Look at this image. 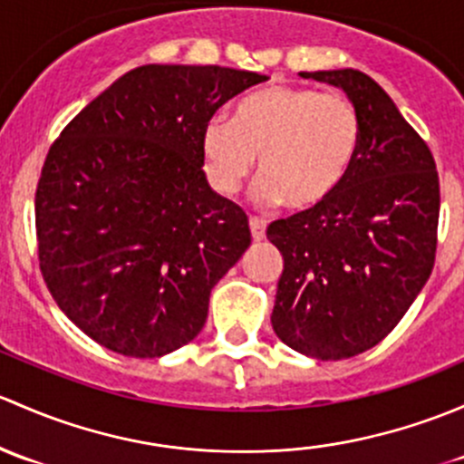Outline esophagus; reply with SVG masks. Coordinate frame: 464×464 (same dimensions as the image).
I'll list each match as a JSON object with an SVG mask.
<instances>
[{"instance_id": "esophagus-1", "label": "esophagus", "mask_w": 464, "mask_h": 464, "mask_svg": "<svg viewBox=\"0 0 464 464\" xmlns=\"http://www.w3.org/2000/svg\"><path fill=\"white\" fill-rule=\"evenodd\" d=\"M250 232H252V238H255V241H264L266 221H261V218H256V217H250Z\"/></svg>"}]
</instances>
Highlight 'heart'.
I'll return each mask as SVG.
<instances>
[{
  "mask_svg": "<svg viewBox=\"0 0 464 464\" xmlns=\"http://www.w3.org/2000/svg\"><path fill=\"white\" fill-rule=\"evenodd\" d=\"M362 121L343 93L275 84L247 95L232 122H208L200 136L209 185L230 197L259 159L256 197L299 212L326 203L357 159Z\"/></svg>",
  "mask_w": 464,
  "mask_h": 464,
  "instance_id": "1",
  "label": "heart"
}]
</instances>
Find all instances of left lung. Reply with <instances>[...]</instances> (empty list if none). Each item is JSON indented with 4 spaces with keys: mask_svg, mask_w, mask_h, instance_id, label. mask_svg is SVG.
<instances>
[{
    "mask_svg": "<svg viewBox=\"0 0 464 464\" xmlns=\"http://www.w3.org/2000/svg\"><path fill=\"white\" fill-rule=\"evenodd\" d=\"M343 89L362 121L357 159L324 205L267 226L284 256L270 322L314 360H346L389 335L433 270L440 180L427 142L355 69L299 73Z\"/></svg>",
    "mask_w": 464,
    "mask_h": 464,
    "instance_id": "left-lung-1",
    "label": "left lung"
}]
</instances>
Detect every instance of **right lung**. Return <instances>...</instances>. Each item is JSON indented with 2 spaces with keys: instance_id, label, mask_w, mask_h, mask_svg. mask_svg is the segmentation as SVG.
<instances>
[{
  "instance_id": "obj_1",
  "label": "right lung",
  "mask_w": 464,
  "mask_h": 464,
  "mask_svg": "<svg viewBox=\"0 0 464 464\" xmlns=\"http://www.w3.org/2000/svg\"><path fill=\"white\" fill-rule=\"evenodd\" d=\"M267 75L145 64L91 100L51 145L35 192L40 270L100 346L160 357L198 335L209 293L250 246L247 217L203 171L218 107Z\"/></svg>"
}]
</instances>
